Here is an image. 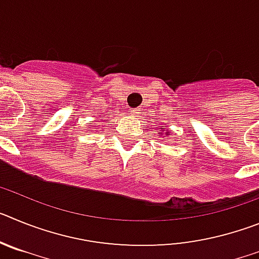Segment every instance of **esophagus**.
<instances>
[{"mask_svg":"<svg viewBox=\"0 0 259 259\" xmlns=\"http://www.w3.org/2000/svg\"><path fill=\"white\" fill-rule=\"evenodd\" d=\"M131 114L134 116H139V115H140V109H134L131 111Z\"/></svg>","mask_w":259,"mask_h":259,"instance_id":"esophagus-1","label":"esophagus"}]
</instances>
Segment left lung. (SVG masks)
Masks as SVG:
<instances>
[{"instance_id":"8db88e82","label":"left lung","mask_w":259,"mask_h":259,"mask_svg":"<svg viewBox=\"0 0 259 259\" xmlns=\"http://www.w3.org/2000/svg\"><path fill=\"white\" fill-rule=\"evenodd\" d=\"M163 131H164L163 128H161V132H159V134H158V135H163ZM166 135H167V136H168V135H170V132H166Z\"/></svg>"}]
</instances>
